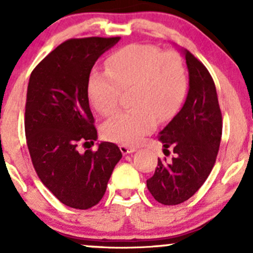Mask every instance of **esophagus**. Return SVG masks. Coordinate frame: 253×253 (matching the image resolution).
Instances as JSON below:
<instances>
[{
    "instance_id": "34e87169",
    "label": "esophagus",
    "mask_w": 253,
    "mask_h": 253,
    "mask_svg": "<svg viewBox=\"0 0 253 253\" xmlns=\"http://www.w3.org/2000/svg\"><path fill=\"white\" fill-rule=\"evenodd\" d=\"M120 150H121V152H122V154H129V153L136 152V148L127 147V145L121 144V145H120Z\"/></svg>"
}]
</instances>
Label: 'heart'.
Returning <instances> with one entry per match:
<instances>
[{
    "label": "heart",
    "instance_id": "1",
    "mask_svg": "<svg viewBox=\"0 0 253 253\" xmlns=\"http://www.w3.org/2000/svg\"><path fill=\"white\" fill-rule=\"evenodd\" d=\"M105 72H94L88 79L86 91L93 108L110 116L119 108L122 91L128 90L133 106L105 122L103 133L109 141L138 144L155 128L158 120L174 119L187 96V71L175 51L148 44L126 45L108 56Z\"/></svg>",
    "mask_w": 253,
    "mask_h": 253
}]
</instances>
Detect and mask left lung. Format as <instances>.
<instances>
[{
    "label": "left lung",
    "mask_w": 253,
    "mask_h": 253,
    "mask_svg": "<svg viewBox=\"0 0 253 253\" xmlns=\"http://www.w3.org/2000/svg\"><path fill=\"white\" fill-rule=\"evenodd\" d=\"M190 73V89L182 109L160 132L167 158H158L154 175L147 187L155 201L176 206L192 197L205 183L218 155L223 117L215 84L206 66L190 51H185Z\"/></svg>",
    "instance_id": "left-lung-1"
}]
</instances>
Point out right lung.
<instances>
[{"mask_svg":"<svg viewBox=\"0 0 253 253\" xmlns=\"http://www.w3.org/2000/svg\"><path fill=\"white\" fill-rule=\"evenodd\" d=\"M119 40H66L38 63L29 78L24 128L33 167L53 196L71 208L98 205L122 157L110 142L78 152L79 144H94L98 137L86 91L90 71Z\"/></svg>","mask_w":253,"mask_h":253,"instance_id":"right-lung-1","label":"right lung"}]
</instances>
